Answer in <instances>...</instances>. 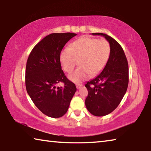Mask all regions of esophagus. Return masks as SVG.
Instances as JSON below:
<instances>
[{"mask_svg":"<svg viewBox=\"0 0 151 151\" xmlns=\"http://www.w3.org/2000/svg\"><path fill=\"white\" fill-rule=\"evenodd\" d=\"M76 88H77V89H79V88H81L82 86H83V84H81V83L76 84Z\"/></svg>","mask_w":151,"mask_h":151,"instance_id":"obj_1","label":"esophagus"}]
</instances>
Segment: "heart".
<instances>
[{"instance_id":"obj_1","label":"heart","mask_w":151,"mask_h":151,"mask_svg":"<svg viewBox=\"0 0 151 151\" xmlns=\"http://www.w3.org/2000/svg\"><path fill=\"white\" fill-rule=\"evenodd\" d=\"M111 54V45L106 40H99L88 36L72 42L68 49L60 55L63 70L70 73L79 64L80 66L68 78L74 83H80L87 78L90 74L96 75L106 66Z\"/></svg>"}]
</instances>
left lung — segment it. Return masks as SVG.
Instances as JSON below:
<instances>
[{"mask_svg":"<svg viewBox=\"0 0 151 151\" xmlns=\"http://www.w3.org/2000/svg\"><path fill=\"white\" fill-rule=\"evenodd\" d=\"M103 36L111 45V54L103 71L86 83L88 96L85 105L92 114L96 116L111 113L121 103L129 85V65L124 50L119 43L103 33H93Z\"/></svg>","mask_w":151,"mask_h":151,"instance_id":"8db88e82","label":"left lung"}]
</instances>
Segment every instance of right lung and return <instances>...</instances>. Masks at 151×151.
Instances as JSON below:
<instances>
[{"label":"right lung","mask_w":151,"mask_h":151,"mask_svg":"<svg viewBox=\"0 0 151 151\" xmlns=\"http://www.w3.org/2000/svg\"><path fill=\"white\" fill-rule=\"evenodd\" d=\"M76 34L52 33L35 46L26 66L25 85L35 106L43 114L52 118L63 116L68 111L76 91L73 82L65 75L60 55L64 46ZM61 81L63 88H56Z\"/></svg>","instance_id":"obj_1"}]
</instances>
